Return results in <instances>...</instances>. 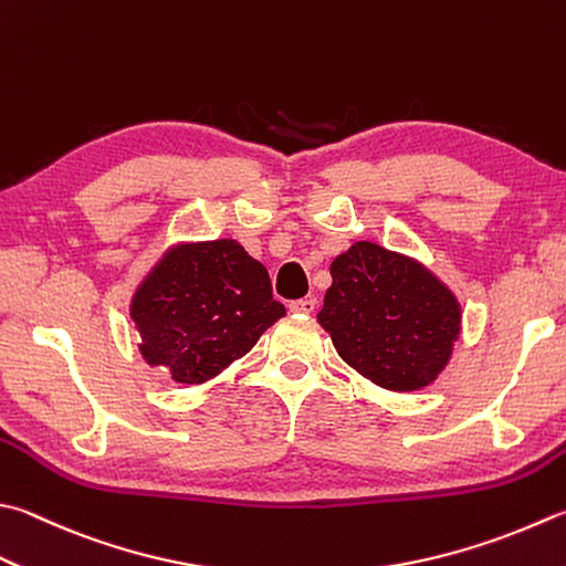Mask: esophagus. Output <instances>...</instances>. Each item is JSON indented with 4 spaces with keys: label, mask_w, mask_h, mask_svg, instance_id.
<instances>
[{
    "label": "esophagus",
    "mask_w": 566,
    "mask_h": 566,
    "mask_svg": "<svg viewBox=\"0 0 566 566\" xmlns=\"http://www.w3.org/2000/svg\"><path fill=\"white\" fill-rule=\"evenodd\" d=\"M315 307H317L315 297H301V301H293V303H291V311H293V313H303V315L315 313Z\"/></svg>",
    "instance_id": "obj_1"
}]
</instances>
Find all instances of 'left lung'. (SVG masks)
<instances>
[{
    "label": "left lung",
    "instance_id": "left-lung-1",
    "mask_svg": "<svg viewBox=\"0 0 566 566\" xmlns=\"http://www.w3.org/2000/svg\"><path fill=\"white\" fill-rule=\"evenodd\" d=\"M317 313L347 365L384 389L431 384L451 357L461 307L423 265L359 241L329 265Z\"/></svg>",
    "mask_w": 566,
    "mask_h": 566
}]
</instances>
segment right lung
<instances>
[{"mask_svg": "<svg viewBox=\"0 0 566 566\" xmlns=\"http://www.w3.org/2000/svg\"><path fill=\"white\" fill-rule=\"evenodd\" d=\"M130 315L150 365L201 384L247 355L285 307L273 301L269 271L241 243L219 239L167 251L137 287Z\"/></svg>", "mask_w": 566, "mask_h": 566, "instance_id": "right-lung-1", "label": "right lung"}]
</instances>
